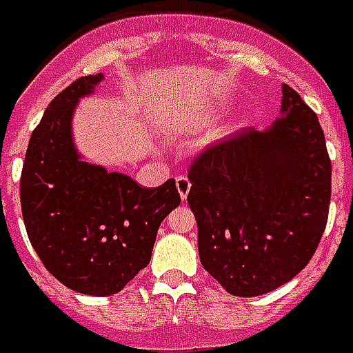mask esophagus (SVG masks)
I'll use <instances>...</instances> for the list:
<instances>
[{"label": "esophagus", "instance_id": "obj_1", "mask_svg": "<svg viewBox=\"0 0 353 353\" xmlns=\"http://www.w3.org/2000/svg\"><path fill=\"white\" fill-rule=\"evenodd\" d=\"M176 190H179V194H181V199L184 201L190 194V188H192V182H190L188 176H176Z\"/></svg>", "mask_w": 353, "mask_h": 353}]
</instances>
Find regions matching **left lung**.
I'll return each instance as SVG.
<instances>
[{"label":"left lung","instance_id":"obj_1","mask_svg":"<svg viewBox=\"0 0 353 353\" xmlns=\"http://www.w3.org/2000/svg\"><path fill=\"white\" fill-rule=\"evenodd\" d=\"M281 117L241 129L192 163L188 205L203 268L234 296H259L312 261L327 226L331 159L317 116L289 85Z\"/></svg>","mask_w":353,"mask_h":353}]
</instances>
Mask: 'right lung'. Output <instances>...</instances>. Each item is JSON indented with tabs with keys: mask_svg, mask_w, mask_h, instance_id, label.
<instances>
[{
	"mask_svg": "<svg viewBox=\"0 0 353 353\" xmlns=\"http://www.w3.org/2000/svg\"><path fill=\"white\" fill-rule=\"evenodd\" d=\"M104 76H85L59 92L30 139L21 207L30 243L68 289L110 296L148 266L159 224L181 205L172 179L142 188L123 172L83 161L72 137L79 99Z\"/></svg>",
	"mask_w": 353,
	"mask_h": 353,
	"instance_id": "1",
	"label": "right lung"
}]
</instances>
